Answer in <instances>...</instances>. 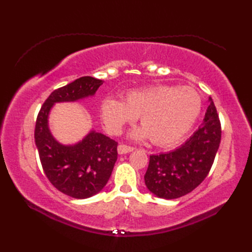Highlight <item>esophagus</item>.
I'll use <instances>...</instances> for the list:
<instances>
[{"mask_svg": "<svg viewBox=\"0 0 252 252\" xmlns=\"http://www.w3.org/2000/svg\"><path fill=\"white\" fill-rule=\"evenodd\" d=\"M133 151H134V148H133V147L122 145V144H120V145L118 146V154H119V155H125V154H127V153H131Z\"/></svg>", "mask_w": 252, "mask_h": 252, "instance_id": "1", "label": "esophagus"}]
</instances>
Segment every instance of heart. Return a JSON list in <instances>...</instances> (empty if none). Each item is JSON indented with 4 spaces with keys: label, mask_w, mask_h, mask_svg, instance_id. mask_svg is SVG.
<instances>
[{
    "label": "heart",
    "mask_w": 252,
    "mask_h": 252,
    "mask_svg": "<svg viewBox=\"0 0 252 252\" xmlns=\"http://www.w3.org/2000/svg\"><path fill=\"white\" fill-rule=\"evenodd\" d=\"M201 110V98L189 87L156 84L135 89L126 94V99L104 98L100 117L106 129L119 134L126 123L140 116L143 126L130 132L133 140H147L167 146L179 142L194 126Z\"/></svg>",
    "instance_id": "1"
}]
</instances>
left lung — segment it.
I'll list each match as a JSON object with an SVG mask.
<instances>
[{
  "label": "left lung",
  "instance_id": "8db88e82",
  "mask_svg": "<svg viewBox=\"0 0 252 252\" xmlns=\"http://www.w3.org/2000/svg\"><path fill=\"white\" fill-rule=\"evenodd\" d=\"M202 125L174 151L149 156L144 180L147 189L163 199H175L199 185L210 171L221 142V125L211 97Z\"/></svg>",
  "mask_w": 252,
  "mask_h": 252
}]
</instances>
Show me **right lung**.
I'll use <instances>...</instances> for the list:
<instances>
[{"label":"right lung","mask_w":252,"mask_h":252,"mask_svg":"<svg viewBox=\"0 0 252 252\" xmlns=\"http://www.w3.org/2000/svg\"><path fill=\"white\" fill-rule=\"evenodd\" d=\"M103 80L82 77L55 90L37 115L34 141L42 167L54 187L72 198L85 199L104 189L117 161V142L91 129L73 144L57 141L50 129V115L56 104L93 97Z\"/></svg>","instance_id":"1"}]
</instances>
